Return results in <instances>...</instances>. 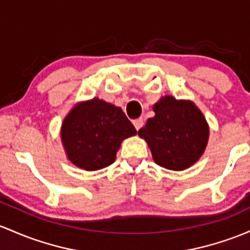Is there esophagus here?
<instances>
[{"label":"esophagus","instance_id":"esophagus-1","mask_svg":"<svg viewBox=\"0 0 250 250\" xmlns=\"http://www.w3.org/2000/svg\"><path fill=\"white\" fill-rule=\"evenodd\" d=\"M133 125H134V127H135L136 130L141 129L142 125H144V120H142V119H136V120H134V121H133Z\"/></svg>","mask_w":250,"mask_h":250}]
</instances>
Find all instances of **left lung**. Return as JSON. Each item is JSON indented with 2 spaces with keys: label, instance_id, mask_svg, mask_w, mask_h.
<instances>
[{
  "label": "left lung",
  "instance_id": "1",
  "mask_svg": "<svg viewBox=\"0 0 250 250\" xmlns=\"http://www.w3.org/2000/svg\"><path fill=\"white\" fill-rule=\"evenodd\" d=\"M139 136L147 142L153 160L171 171H184L199 160L209 141V125L192 101L164 96L153 105Z\"/></svg>",
  "mask_w": 250,
  "mask_h": 250
}]
</instances>
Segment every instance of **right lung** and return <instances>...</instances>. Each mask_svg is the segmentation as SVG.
I'll return each mask as SVG.
<instances>
[{
    "instance_id": "right-lung-1",
    "label": "right lung",
    "mask_w": 250,
    "mask_h": 250,
    "mask_svg": "<svg viewBox=\"0 0 250 250\" xmlns=\"http://www.w3.org/2000/svg\"><path fill=\"white\" fill-rule=\"evenodd\" d=\"M135 134V127L120 106L98 97L76 104L60 129L67 159L85 171L111 165L123 140Z\"/></svg>"
}]
</instances>
